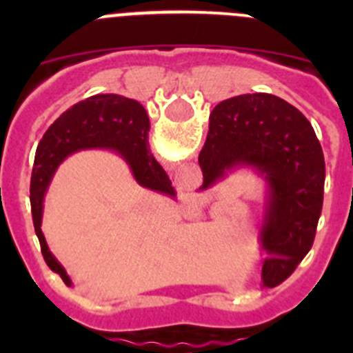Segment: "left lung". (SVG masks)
<instances>
[{
  "instance_id": "1",
  "label": "left lung",
  "mask_w": 353,
  "mask_h": 353,
  "mask_svg": "<svg viewBox=\"0 0 353 353\" xmlns=\"http://www.w3.org/2000/svg\"><path fill=\"white\" fill-rule=\"evenodd\" d=\"M207 191L239 170L263 180L261 214L254 221L265 258L261 279L272 288L310 252L323 205L325 161L313 125L295 105L272 93H244L210 113L199 152Z\"/></svg>"
}]
</instances>
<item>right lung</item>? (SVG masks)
I'll return each instance as SVG.
<instances>
[{"instance_id": "right-lung-1", "label": "right lung", "mask_w": 353, "mask_h": 353, "mask_svg": "<svg viewBox=\"0 0 353 353\" xmlns=\"http://www.w3.org/2000/svg\"><path fill=\"white\" fill-rule=\"evenodd\" d=\"M148 132V114L138 101L117 93H99L67 109L39 143L30 183L33 226L43 260L49 269L60 274L67 286H72L70 276L56 260L42 233L43 199L52 176L68 155L81 150H111L129 164L139 185L174 199L176 192L170 176L150 152Z\"/></svg>"}]
</instances>
